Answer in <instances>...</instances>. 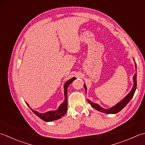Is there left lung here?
Segmentation results:
<instances>
[{
	"label": "left lung",
	"mask_w": 145,
	"mask_h": 145,
	"mask_svg": "<svg viewBox=\"0 0 145 145\" xmlns=\"http://www.w3.org/2000/svg\"><path fill=\"white\" fill-rule=\"evenodd\" d=\"M134 61H135V59H134ZM135 68L137 69V63H135ZM136 71H137V69H136ZM137 74L135 73L134 76H133V82H134L133 87L132 89L131 90L130 92L127 94V95L125 97H124L123 99H122L120 103H118V104L113 106V107H111V108H109V109L103 108L99 105L96 104V103H93L92 101H89V99H88V103H89V104L91 105V106H92L93 108H94L95 110L99 111L100 112H103V113H108V114H116V113H118V112H120L121 110H123V109L125 107L126 105L128 104L129 101H130V100L132 99V97L134 96L136 89H137ZM84 88L86 89V92L87 88H86V86L85 84H84Z\"/></svg>",
	"instance_id": "left-lung-1"
}]
</instances>
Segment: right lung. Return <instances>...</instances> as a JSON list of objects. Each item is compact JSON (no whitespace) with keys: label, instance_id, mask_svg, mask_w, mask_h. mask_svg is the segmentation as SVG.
<instances>
[{"label":"right lung","instance_id":"right-lung-1","mask_svg":"<svg viewBox=\"0 0 145 145\" xmlns=\"http://www.w3.org/2000/svg\"><path fill=\"white\" fill-rule=\"evenodd\" d=\"M76 78L75 77H73L72 78L70 79L69 80L65 82L64 85V101L63 103L59 106V108L56 111H50L46 112L45 113H39V112L36 111L32 110L30 108V106L26 103V104L31 109V110L33 111V113L37 115V116L40 118L41 120H42L44 121L49 122L52 121L57 120L60 119L61 117H63L64 115L66 113L67 111V88L72 83L73 81H74Z\"/></svg>","mask_w":145,"mask_h":145}]
</instances>
